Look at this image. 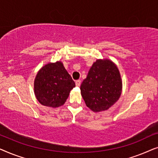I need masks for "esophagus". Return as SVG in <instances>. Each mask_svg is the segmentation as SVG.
Returning a JSON list of instances; mask_svg holds the SVG:
<instances>
[{
  "mask_svg": "<svg viewBox=\"0 0 158 158\" xmlns=\"http://www.w3.org/2000/svg\"><path fill=\"white\" fill-rule=\"evenodd\" d=\"M81 81H80V80L75 81V85H76V86H77V87H79V86L81 85Z\"/></svg>",
  "mask_w": 158,
  "mask_h": 158,
  "instance_id": "esophagus-1",
  "label": "esophagus"
}]
</instances>
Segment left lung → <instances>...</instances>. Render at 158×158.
<instances>
[{"label":"left lung","mask_w":158,"mask_h":158,"mask_svg":"<svg viewBox=\"0 0 158 158\" xmlns=\"http://www.w3.org/2000/svg\"><path fill=\"white\" fill-rule=\"evenodd\" d=\"M81 96L94 112L106 111L122 92V80L116 64L109 59H98L81 85Z\"/></svg>","instance_id":"obj_1"}]
</instances>
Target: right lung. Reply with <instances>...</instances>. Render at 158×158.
Segmentation results:
<instances>
[{
  "label": "right lung",
  "mask_w": 158,
  "mask_h": 158,
  "mask_svg": "<svg viewBox=\"0 0 158 158\" xmlns=\"http://www.w3.org/2000/svg\"><path fill=\"white\" fill-rule=\"evenodd\" d=\"M74 87L75 82L61 61L49 62L41 68L34 82L36 99L42 105L52 108L63 105Z\"/></svg>",
  "instance_id": "right-lung-1"
}]
</instances>
